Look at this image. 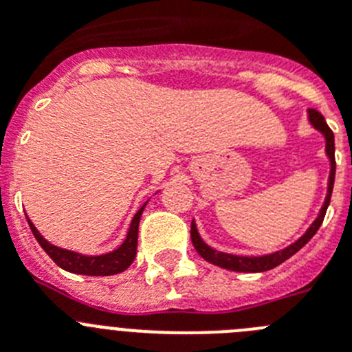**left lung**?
Instances as JSON below:
<instances>
[{
    "instance_id": "1",
    "label": "left lung",
    "mask_w": 352,
    "mask_h": 352,
    "mask_svg": "<svg viewBox=\"0 0 352 352\" xmlns=\"http://www.w3.org/2000/svg\"><path fill=\"white\" fill-rule=\"evenodd\" d=\"M309 120L314 126H316L319 132L322 133L326 138V155L329 157V162H331V170H329V183H328V195H326L324 206L321 208V213L316 219V222L309 227V231L305 232L300 239H298L296 243H292L291 247L284 248V250L273 252L270 256H261V257H243V256H232V254H223V252H217L213 248L208 247L204 243L201 236H199L197 229H195V223L192 222L190 227V238L192 243H194V248L197 250V254L203 259H206L208 263L217 264L220 268L231 270V272H245V273H259V272H268V270L276 268L278 264H282L284 261H287L289 257L294 256L300 248H303L305 245L309 243L310 238L317 232V229L321 227L322 220H324L326 210L329 206V199H331V192H333V182H335V138L331 129L326 123L324 116H322L319 111L316 109H309Z\"/></svg>"
}]
</instances>
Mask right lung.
<instances>
[{
	"label": "right lung",
	"instance_id": "right-lung-1",
	"mask_svg": "<svg viewBox=\"0 0 352 352\" xmlns=\"http://www.w3.org/2000/svg\"><path fill=\"white\" fill-rule=\"evenodd\" d=\"M146 203L142 204L141 210L135 213L132 223H130L129 234L126 239L123 241L120 248H116L111 254H105V256H80L76 252L65 250V248H58L54 245H51L49 241L42 238L36 227L31 223V220L28 219V223L31 227V232L36 238V241L40 243V247L45 250L49 257L54 261L60 268L67 270L70 273H79V275H91V276H105V275H116V273L125 272L130 264L135 259V252H138V232H139V220H141L142 210H144Z\"/></svg>",
	"mask_w": 352,
	"mask_h": 352
}]
</instances>
